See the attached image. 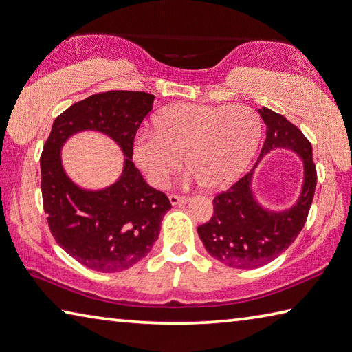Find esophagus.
Segmentation results:
<instances>
[{"mask_svg":"<svg viewBox=\"0 0 352 352\" xmlns=\"http://www.w3.org/2000/svg\"><path fill=\"white\" fill-rule=\"evenodd\" d=\"M168 201H170L171 205H179V204H182V202H187V199L182 197V196H177V195H170L168 196Z\"/></svg>","mask_w":352,"mask_h":352,"instance_id":"1","label":"esophagus"}]
</instances>
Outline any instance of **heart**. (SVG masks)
Returning <instances> with one entry per match:
<instances>
[{"label":"heart","mask_w":352,"mask_h":352,"mask_svg":"<svg viewBox=\"0 0 352 352\" xmlns=\"http://www.w3.org/2000/svg\"><path fill=\"white\" fill-rule=\"evenodd\" d=\"M155 133L133 142L136 164L156 187L167 185L181 168L185 182H202L210 190L233 184L248 167L262 133L261 119L247 105L177 104L159 111Z\"/></svg>","instance_id":"heart-1"}]
</instances>
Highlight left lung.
I'll list each match as a JSON object with an SVG mask.
<instances>
[{"label":"left lung","instance_id":"1","mask_svg":"<svg viewBox=\"0 0 352 352\" xmlns=\"http://www.w3.org/2000/svg\"><path fill=\"white\" fill-rule=\"evenodd\" d=\"M257 111L267 125V138L254 168L214 197L213 216L197 227L208 254L237 270H253L270 263L296 241L307 222L317 184L313 147L302 131L273 110L262 107ZM274 149L293 151L304 165L300 196L283 210H271L258 203L252 185L256 165Z\"/></svg>","mask_w":352,"mask_h":352}]
</instances>
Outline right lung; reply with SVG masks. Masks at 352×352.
Wrapping results in <instances>:
<instances>
[{"instance_id": "add662e5", "label": "right lung", "mask_w": 352, "mask_h": 352, "mask_svg": "<svg viewBox=\"0 0 352 352\" xmlns=\"http://www.w3.org/2000/svg\"><path fill=\"white\" fill-rule=\"evenodd\" d=\"M155 96L113 90L85 98L59 115L41 155L44 211L53 237L79 263L101 273L133 267L157 241L161 222L171 208L162 191L144 181L133 164V141ZM95 131L111 138L124 156L117 181L102 189H85L67 175L65 142Z\"/></svg>"}]
</instances>
